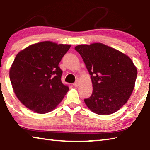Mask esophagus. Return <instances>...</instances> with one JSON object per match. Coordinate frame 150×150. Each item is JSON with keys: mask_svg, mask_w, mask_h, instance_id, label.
<instances>
[{"mask_svg": "<svg viewBox=\"0 0 150 150\" xmlns=\"http://www.w3.org/2000/svg\"><path fill=\"white\" fill-rule=\"evenodd\" d=\"M78 85H79V83L77 82H77L73 83V86H74V87H78Z\"/></svg>", "mask_w": 150, "mask_h": 150, "instance_id": "esophagus-1", "label": "esophagus"}]
</instances>
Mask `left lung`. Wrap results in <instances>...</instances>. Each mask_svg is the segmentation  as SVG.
Returning a JSON list of instances; mask_svg holds the SVG:
<instances>
[{"label":"left lung","instance_id":"1","mask_svg":"<svg viewBox=\"0 0 150 150\" xmlns=\"http://www.w3.org/2000/svg\"><path fill=\"white\" fill-rule=\"evenodd\" d=\"M91 75L93 93L85 99L94 113L116 112L130 98L135 86L137 68L128 55L102 43L81 44L75 47Z\"/></svg>","mask_w":150,"mask_h":150}]
</instances>
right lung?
I'll list each match as a JSON object with an SVG mask.
<instances>
[{"mask_svg": "<svg viewBox=\"0 0 150 150\" xmlns=\"http://www.w3.org/2000/svg\"><path fill=\"white\" fill-rule=\"evenodd\" d=\"M71 45L44 41L18 52L10 68L14 92L30 110L45 114L62 102L69 87L62 83L59 63Z\"/></svg>", "mask_w": 150, "mask_h": 150, "instance_id": "1", "label": "right lung"}]
</instances>
